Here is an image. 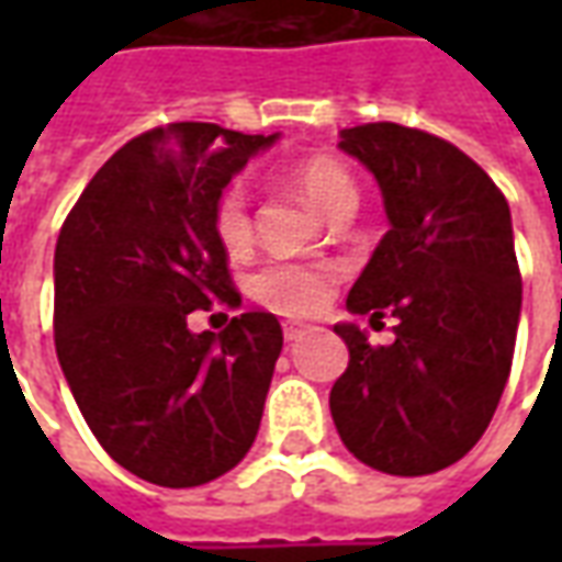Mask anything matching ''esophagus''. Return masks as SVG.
I'll return each mask as SVG.
<instances>
[{
	"instance_id": "1",
	"label": "esophagus",
	"mask_w": 562,
	"mask_h": 562,
	"mask_svg": "<svg viewBox=\"0 0 562 562\" xmlns=\"http://www.w3.org/2000/svg\"><path fill=\"white\" fill-rule=\"evenodd\" d=\"M306 330L310 328L301 325V322H285V325H282V337H285L289 342H297V340H304Z\"/></svg>"
}]
</instances>
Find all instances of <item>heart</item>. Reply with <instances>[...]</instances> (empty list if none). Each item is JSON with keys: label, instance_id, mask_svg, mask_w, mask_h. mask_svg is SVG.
Here are the masks:
<instances>
[{"label": "heart", "instance_id": "heart-1", "mask_svg": "<svg viewBox=\"0 0 562 562\" xmlns=\"http://www.w3.org/2000/svg\"><path fill=\"white\" fill-rule=\"evenodd\" d=\"M292 177L297 189L306 195V201L328 220H334L340 210L358 204L352 173L328 156L301 161ZM213 232L228 252H244L252 240L249 201H246V189L240 180L225 186V192L216 198ZM334 277H337L334 268H325V265H304V261L280 258V261H270L258 270L256 280H252V292L270 310L304 316V313H316L318 306L328 301Z\"/></svg>", "mask_w": 562, "mask_h": 562}]
</instances>
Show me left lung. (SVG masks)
Masks as SVG:
<instances>
[{
	"label": "left lung",
	"mask_w": 562,
	"mask_h": 562,
	"mask_svg": "<svg viewBox=\"0 0 562 562\" xmlns=\"http://www.w3.org/2000/svg\"><path fill=\"white\" fill-rule=\"evenodd\" d=\"M376 177L389 232L349 292V313L397 318L391 346L334 325L349 367L330 389L342 446L389 475L458 463L494 418L520 318L512 213L454 144L397 123L342 128Z\"/></svg>",
	"instance_id": "obj_1"
}]
</instances>
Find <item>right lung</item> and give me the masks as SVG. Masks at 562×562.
Returning <instances> with one entry per match:
<instances>
[{
  "instance_id": "right-lung-1",
  "label": "right lung",
  "mask_w": 562,
  "mask_h": 562,
  "mask_svg": "<svg viewBox=\"0 0 562 562\" xmlns=\"http://www.w3.org/2000/svg\"><path fill=\"white\" fill-rule=\"evenodd\" d=\"M277 138L216 123L144 132L104 161L63 222L56 358L95 439L144 482L207 484L256 442L280 322L252 310L222 334H195L189 313L240 304L213 207Z\"/></svg>"
}]
</instances>
